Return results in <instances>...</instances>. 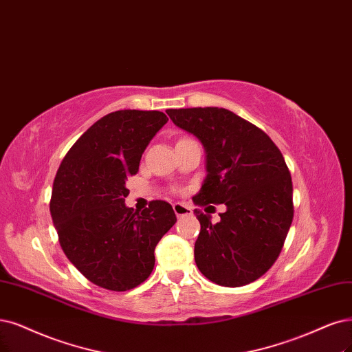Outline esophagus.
Instances as JSON below:
<instances>
[{
    "label": "esophagus",
    "instance_id": "1",
    "mask_svg": "<svg viewBox=\"0 0 352 352\" xmlns=\"http://www.w3.org/2000/svg\"><path fill=\"white\" fill-rule=\"evenodd\" d=\"M173 209H174L177 217H183V216H190V214H192L191 207H188L187 204H183V203H175V204H173Z\"/></svg>",
    "mask_w": 352,
    "mask_h": 352
}]
</instances>
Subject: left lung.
<instances>
[{
	"label": "left lung",
	"instance_id": "left-lung-1",
	"mask_svg": "<svg viewBox=\"0 0 352 352\" xmlns=\"http://www.w3.org/2000/svg\"><path fill=\"white\" fill-rule=\"evenodd\" d=\"M166 114L206 152L207 175L194 203L226 206L217 223L209 212L194 210L201 226L194 245L200 272L225 287L255 281L274 264L293 220L292 175L280 149L261 129L226 109Z\"/></svg>",
	"mask_w": 352,
	"mask_h": 352
}]
</instances>
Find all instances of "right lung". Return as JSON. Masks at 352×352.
Here are the masks:
<instances>
[{"label":"right lung","mask_w":352,"mask_h":352,"mask_svg":"<svg viewBox=\"0 0 352 352\" xmlns=\"http://www.w3.org/2000/svg\"><path fill=\"white\" fill-rule=\"evenodd\" d=\"M168 122L161 111L119 110L101 117L65 155L52 190L50 213L65 255L102 289L126 292L145 281L155 246L177 222L169 203L140 213L126 206L127 178Z\"/></svg>","instance_id":"add662e5"}]
</instances>
